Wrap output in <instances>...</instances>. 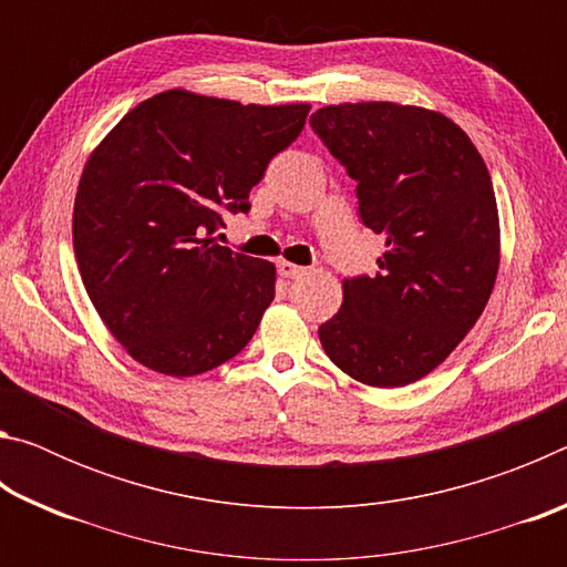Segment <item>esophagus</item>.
<instances>
[{
	"label": "esophagus",
	"mask_w": 567,
	"mask_h": 567,
	"mask_svg": "<svg viewBox=\"0 0 567 567\" xmlns=\"http://www.w3.org/2000/svg\"><path fill=\"white\" fill-rule=\"evenodd\" d=\"M277 272H280L282 277H287V280H297V277H302L307 270H305V267H300V265H292V262H287V260H280V262H277Z\"/></svg>",
	"instance_id": "1"
}]
</instances>
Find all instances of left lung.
Masks as SVG:
<instances>
[{
    "mask_svg": "<svg viewBox=\"0 0 567 567\" xmlns=\"http://www.w3.org/2000/svg\"><path fill=\"white\" fill-rule=\"evenodd\" d=\"M310 127L358 182L362 225L388 245L375 275L344 280L320 342L364 385H410L457 348L491 300L501 265L491 172L455 122L422 107L332 104Z\"/></svg>",
    "mask_w": 567,
    "mask_h": 567,
    "instance_id": "1",
    "label": "left lung"
}]
</instances>
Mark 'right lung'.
<instances>
[{
  "label": "right lung",
  "mask_w": 567,
  "mask_h": 567,
  "mask_svg": "<svg viewBox=\"0 0 567 567\" xmlns=\"http://www.w3.org/2000/svg\"><path fill=\"white\" fill-rule=\"evenodd\" d=\"M310 104H239L169 90L124 114L92 152L72 237L94 310L134 360L189 378L252 340L275 265L215 243L225 213L302 132Z\"/></svg>",
  "instance_id": "add662e5"
}]
</instances>
